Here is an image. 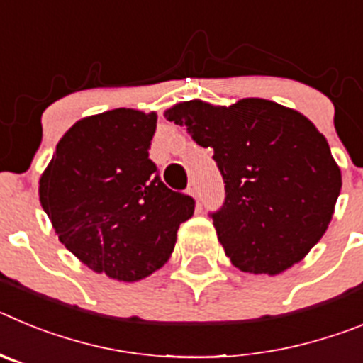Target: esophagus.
Returning <instances> with one entry per match:
<instances>
[{
    "label": "esophagus",
    "mask_w": 363,
    "mask_h": 363,
    "mask_svg": "<svg viewBox=\"0 0 363 363\" xmlns=\"http://www.w3.org/2000/svg\"><path fill=\"white\" fill-rule=\"evenodd\" d=\"M189 192H191L192 196H196V184H194V182H192V184L189 185Z\"/></svg>",
    "instance_id": "1"
}]
</instances>
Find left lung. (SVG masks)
Listing matches in <instances>:
<instances>
[{
  "label": "left lung",
  "instance_id": "1",
  "mask_svg": "<svg viewBox=\"0 0 363 363\" xmlns=\"http://www.w3.org/2000/svg\"><path fill=\"white\" fill-rule=\"evenodd\" d=\"M165 116L214 150L225 201L211 218L234 267L280 274L320 242L335 213L342 172L325 136L303 114L245 98L229 107L192 99Z\"/></svg>",
  "mask_w": 363,
  "mask_h": 363
}]
</instances>
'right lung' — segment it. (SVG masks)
<instances>
[{
  "label": "right lung",
  "mask_w": 363,
  "mask_h": 363,
  "mask_svg": "<svg viewBox=\"0 0 363 363\" xmlns=\"http://www.w3.org/2000/svg\"><path fill=\"white\" fill-rule=\"evenodd\" d=\"M156 112L114 108L63 134L40 178L57 238L94 272L138 281L167 264L194 200L163 184L149 158Z\"/></svg>",
  "instance_id": "right-lung-1"
}]
</instances>
